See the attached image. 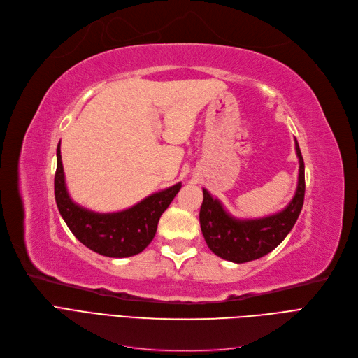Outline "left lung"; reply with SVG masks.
<instances>
[{
    "label": "left lung",
    "mask_w": 358,
    "mask_h": 358,
    "mask_svg": "<svg viewBox=\"0 0 358 358\" xmlns=\"http://www.w3.org/2000/svg\"><path fill=\"white\" fill-rule=\"evenodd\" d=\"M294 148L299 158L298 188L287 207L275 215L261 219H236L203 188L200 225L208 249L215 255L236 264L250 262L273 252L286 238L296 224L305 196V166L296 139Z\"/></svg>",
    "instance_id": "1"
}]
</instances>
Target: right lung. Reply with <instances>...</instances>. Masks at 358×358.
<instances>
[{"instance_id":"add662e5","label":"right lung","mask_w":358,"mask_h":358,"mask_svg":"<svg viewBox=\"0 0 358 358\" xmlns=\"http://www.w3.org/2000/svg\"><path fill=\"white\" fill-rule=\"evenodd\" d=\"M55 196L60 216L85 248L108 257H129L141 253L157 232L158 220L173 201L182 185L146 196L141 203L117 213H94L71 200L57 145Z\"/></svg>"}]
</instances>
